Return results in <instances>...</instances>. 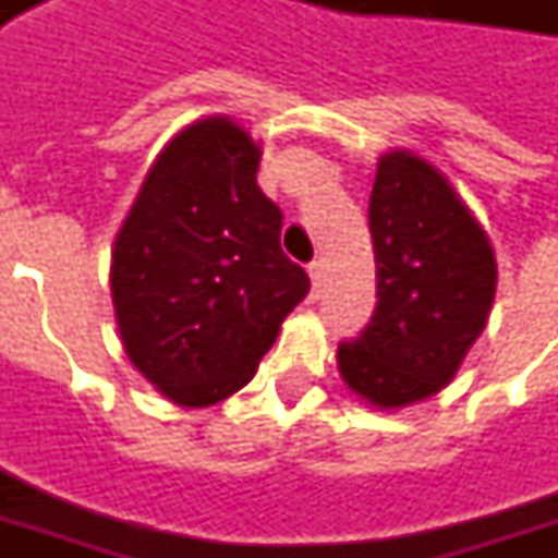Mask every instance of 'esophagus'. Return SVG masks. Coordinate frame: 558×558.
Masks as SVG:
<instances>
[{
    "label": "esophagus",
    "instance_id": "34e87169",
    "mask_svg": "<svg viewBox=\"0 0 558 558\" xmlns=\"http://www.w3.org/2000/svg\"><path fill=\"white\" fill-rule=\"evenodd\" d=\"M307 275H311V283H314L311 295L319 299V292H323V266H319V263H311V266H307Z\"/></svg>",
    "mask_w": 558,
    "mask_h": 558
}]
</instances>
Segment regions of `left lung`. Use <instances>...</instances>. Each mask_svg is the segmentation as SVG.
<instances>
[{
    "mask_svg": "<svg viewBox=\"0 0 558 558\" xmlns=\"http://www.w3.org/2000/svg\"><path fill=\"white\" fill-rule=\"evenodd\" d=\"M376 307L338 347L343 383L395 410L451 383L496 295L490 239L442 172L410 151L379 158L371 191Z\"/></svg>",
    "mask_w": 558,
    "mask_h": 558,
    "instance_id": "obj_1",
    "label": "left lung"
}]
</instances>
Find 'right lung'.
<instances>
[{"mask_svg": "<svg viewBox=\"0 0 558 558\" xmlns=\"http://www.w3.org/2000/svg\"><path fill=\"white\" fill-rule=\"evenodd\" d=\"M259 146L223 116L184 128L116 235L110 290L128 359L179 407L251 383L311 290L280 251L283 215L256 184Z\"/></svg>", "mask_w": 558, "mask_h": 558, "instance_id": "obj_1", "label": "right lung"}]
</instances>
